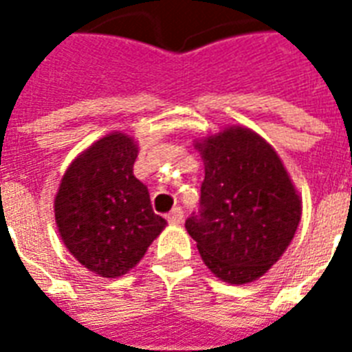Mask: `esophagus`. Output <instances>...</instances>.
I'll use <instances>...</instances> for the list:
<instances>
[{
  "instance_id": "1",
  "label": "esophagus",
  "mask_w": 352,
  "mask_h": 352,
  "mask_svg": "<svg viewBox=\"0 0 352 352\" xmlns=\"http://www.w3.org/2000/svg\"><path fill=\"white\" fill-rule=\"evenodd\" d=\"M168 221H170V225H181L182 223V210L181 208H175L168 215Z\"/></svg>"
}]
</instances>
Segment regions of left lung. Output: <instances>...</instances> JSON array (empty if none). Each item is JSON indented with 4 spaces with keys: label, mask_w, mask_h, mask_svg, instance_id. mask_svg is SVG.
<instances>
[{
    "label": "left lung",
    "mask_w": 352,
    "mask_h": 352,
    "mask_svg": "<svg viewBox=\"0 0 352 352\" xmlns=\"http://www.w3.org/2000/svg\"><path fill=\"white\" fill-rule=\"evenodd\" d=\"M203 157L201 214L186 230L210 272L230 285L252 283L289 248L301 197L270 144L245 126L195 138Z\"/></svg>",
    "instance_id": "1"
}]
</instances>
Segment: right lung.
<instances>
[{"label": "right lung", "instance_id": "1", "mask_svg": "<svg viewBox=\"0 0 352 352\" xmlns=\"http://www.w3.org/2000/svg\"><path fill=\"white\" fill-rule=\"evenodd\" d=\"M137 155L131 135L107 133L69 164L54 197L63 245L100 278L137 267L168 225L151 208L148 186L133 175Z\"/></svg>", "mask_w": 352, "mask_h": 352}]
</instances>
